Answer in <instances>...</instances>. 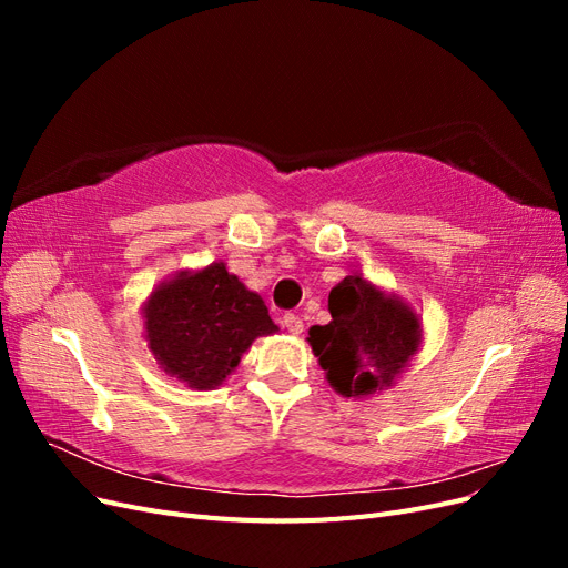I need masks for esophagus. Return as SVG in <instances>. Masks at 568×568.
I'll return each instance as SVG.
<instances>
[{
    "label": "esophagus",
    "mask_w": 568,
    "mask_h": 568,
    "mask_svg": "<svg viewBox=\"0 0 568 568\" xmlns=\"http://www.w3.org/2000/svg\"><path fill=\"white\" fill-rule=\"evenodd\" d=\"M284 326H286V332L288 334H294V336H298V334H303V320L298 317V315H284Z\"/></svg>",
    "instance_id": "obj_1"
}]
</instances>
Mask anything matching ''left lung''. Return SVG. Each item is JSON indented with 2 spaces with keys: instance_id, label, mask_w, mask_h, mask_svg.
Wrapping results in <instances>:
<instances>
[{
  "instance_id": "left-lung-1",
  "label": "left lung",
  "mask_w": 568,
  "mask_h": 568,
  "mask_svg": "<svg viewBox=\"0 0 568 568\" xmlns=\"http://www.w3.org/2000/svg\"><path fill=\"white\" fill-rule=\"evenodd\" d=\"M329 324L307 332L324 379L343 398H367L400 379L422 351L419 313L393 291L351 272L329 294Z\"/></svg>"
}]
</instances>
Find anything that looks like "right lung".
Masks as SVG:
<instances>
[{
    "instance_id": "right-lung-1",
    "label": "right lung",
    "mask_w": 568,
    "mask_h": 568,
    "mask_svg": "<svg viewBox=\"0 0 568 568\" xmlns=\"http://www.w3.org/2000/svg\"><path fill=\"white\" fill-rule=\"evenodd\" d=\"M142 320L156 365L192 390L217 388L257 336L280 332L265 301L222 261L178 270L153 286Z\"/></svg>"
}]
</instances>
